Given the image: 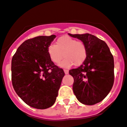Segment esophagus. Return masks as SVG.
<instances>
[{
  "label": "esophagus",
  "instance_id": "34e87169",
  "mask_svg": "<svg viewBox=\"0 0 127 127\" xmlns=\"http://www.w3.org/2000/svg\"><path fill=\"white\" fill-rule=\"evenodd\" d=\"M64 73H65V74H68L69 72V71L68 70H64Z\"/></svg>",
  "mask_w": 127,
  "mask_h": 127
}]
</instances>
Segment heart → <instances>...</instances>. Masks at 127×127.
I'll return each instance as SVG.
<instances>
[{
  "instance_id": "b5f03b06",
  "label": "heart",
  "mask_w": 127,
  "mask_h": 127,
  "mask_svg": "<svg viewBox=\"0 0 127 127\" xmlns=\"http://www.w3.org/2000/svg\"><path fill=\"white\" fill-rule=\"evenodd\" d=\"M48 54L51 61L55 64L65 57L60 66L69 68L73 64L79 66L85 63L87 57V48L83 41L77 40L69 36L59 38L55 44H50L48 47Z\"/></svg>"
}]
</instances>
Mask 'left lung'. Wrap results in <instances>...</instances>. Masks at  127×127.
<instances>
[{
	"label": "left lung",
	"mask_w": 127,
	"mask_h": 127,
	"mask_svg": "<svg viewBox=\"0 0 127 127\" xmlns=\"http://www.w3.org/2000/svg\"><path fill=\"white\" fill-rule=\"evenodd\" d=\"M87 48V57L83 64L69 70L73 77V93L79 102L93 105L103 101L108 94L114 81V63L106 42L89 33L72 34Z\"/></svg>",
	"instance_id": "obj_1"
}]
</instances>
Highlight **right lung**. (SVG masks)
Wrapping results in <instances>:
<instances>
[{
  "instance_id": "right-lung-1",
  "label": "right lung",
  "mask_w": 127,
  "mask_h": 127,
  "mask_svg": "<svg viewBox=\"0 0 127 127\" xmlns=\"http://www.w3.org/2000/svg\"><path fill=\"white\" fill-rule=\"evenodd\" d=\"M56 36H38L25 40L13 56L11 81L17 94L28 105L46 109L58 95L63 70L51 61L48 47Z\"/></svg>"
}]
</instances>
